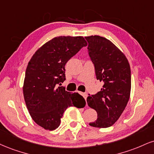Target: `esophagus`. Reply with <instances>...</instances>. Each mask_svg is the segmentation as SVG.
<instances>
[{
	"instance_id": "34e87169",
	"label": "esophagus",
	"mask_w": 154,
	"mask_h": 154,
	"mask_svg": "<svg viewBox=\"0 0 154 154\" xmlns=\"http://www.w3.org/2000/svg\"><path fill=\"white\" fill-rule=\"evenodd\" d=\"M81 95L83 96V97H84L85 100L87 99V96H88V95H87V93H85V92H81Z\"/></svg>"
}]
</instances>
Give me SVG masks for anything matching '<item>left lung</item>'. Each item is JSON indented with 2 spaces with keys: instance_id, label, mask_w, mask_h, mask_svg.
<instances>
[{
  "instance_id": "8db88e82",
  "label": "left lung",
  "mask_w": 154,
  "mask_h": 154,
  "mask_svg": "<svg viewBox=\"0 0 154 154\" xmlns=\"http://www.w3.org/2000/svg\"><path fill=\"white\" fill-rule=\"evenodd\" d=\"M85 38L96 78L103 82L100 91L87 98L88 106L97 113L95 121L89 124L95 128L110 127L120 117L130 98V64L125 54L110 40L100 36Z\"/></svg>"
}]
</instances>
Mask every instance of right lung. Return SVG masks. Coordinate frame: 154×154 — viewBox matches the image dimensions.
Listing matches in <instances>:
<instances>
[{"label":"right lung","instance_id":"obj_1","mask_svg":"<svg viewBox=\"0 0 154 154\" xmlns=\"http://www.w3.org/2000/svg\"><path fill=\"white\" fill-rule=\"evenodd\" d=\"M88 43L82 36H57L38 49L28 64L24 79V100L31 117L45 130L60 125L68 107H85V99L77 92L66 91V63Z\"/></svg>","mask_w":154,"mask_h":154}]
</instances>
